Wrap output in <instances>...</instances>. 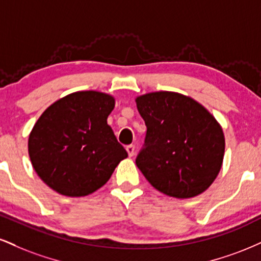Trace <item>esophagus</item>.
Returning <instances> with one entry per match:
<instances>
[{
	"label": "esophagus",
	"instance_id": "1",
	"mask_svg": "<svg viewBox=\"0 0 261 261\" xmlns=\"http://www.w3.org/2000/svg\"><path fill=\"white\" fill-rule=\"evenodd\" d=\"M126 150H127L128 156H133L135 154V146H134V144H128V146H126Z\"/></svg>",
	"mask_w": 261,
	"mask_h": 261
}]
</instances>
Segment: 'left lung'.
Segmentation results:
<instances>
[{"label": "left lung", "instance_id": "obj_1", "mask_svg": "<svg viewBox=\"0 0 261 261\" xmlns=\"http://www.w3.org/2000/svg\"><path fill=\"white\" fill-rule=\"evenodd\" d=\"M136 106L147 126L136 165L149 184L178 199L208 190L224 161L218 120L197 100L170 91L139 96Z\"/></svg>", "mask_w": 261, "mask_h": 261}]
</instances>
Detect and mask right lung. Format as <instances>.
Returning <instances> with one entry per match:
<instances>
[{
    "label": "right lung",
    "mask_w": 261,
    "mask_h": 261,
    "mask_svg": "<svg viewBox=\"0 0 261 261\" xmlns=\"http://www.w3.org/2000/svg\"><path fill=\"white\" fill-rule=\"evenodd\" d=\"M114 97L79 91L56 100L29 135L33 168L48 187L67 197H84L106 185L127 152L107 118Z\"/></svg>",
    "instance_id": "1"
}]
</instances>
